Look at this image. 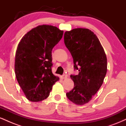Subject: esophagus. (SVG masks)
<instances>
[{
    "label": "esophagus",
    "mask_w": 126,
    "mask_h": 126,
    "mask_svg": "<svg viewBox=\"0 0 126 126\" xmlns=\"http://www.w3.org/2000/svg\"><path fill=\"white\" fill-rule=\"evenodd\" d=\"M67 78V76H66V75H63L61 76V78L62 79H66V78Z\"/></svg>",
    "instance_id": "obj_1"
}]
</instances>
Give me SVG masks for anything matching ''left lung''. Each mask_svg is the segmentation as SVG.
Masks as SVG:
<instances>
[{"label":"left lung","mask_w":126,"mask_h":126,"mask_svg":"<svg viewBox=\"0 0 126 126\" xmlns=\"http://www.w3.org/2000/svg\"><path fill=\"white\" fill-rule=\"evenodd\" d=\"M66 47L71 53L78 75H71L74 88L66 96L76 105L92 99L102 85L107 70V60L99 39L89 29L75 28L66 31Z\"/></svg>","instance_id":"left-lung-1"}]
</instances>
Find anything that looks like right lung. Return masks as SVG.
I'll return each mask as SVG.
<instances>
[{
	"instance_id": "right-lung-1",
	"label": "right lung",
	"mask_w": 126,
	"mask_h": 126,
	"mask_svg": "<svg viewBox=\"0 0 126 126\" xmlns=\"http://www.w3.org/2000/svg\"><path fill=\"white\" fill-rule=\"evenodd\" d=\"M63 34L56 27L38 25L30 30L19 43L15 54L17 80L29 101L38 102L50 95L59 80L51 72L52 49Z\"/></svg>"
}]
</instances>
